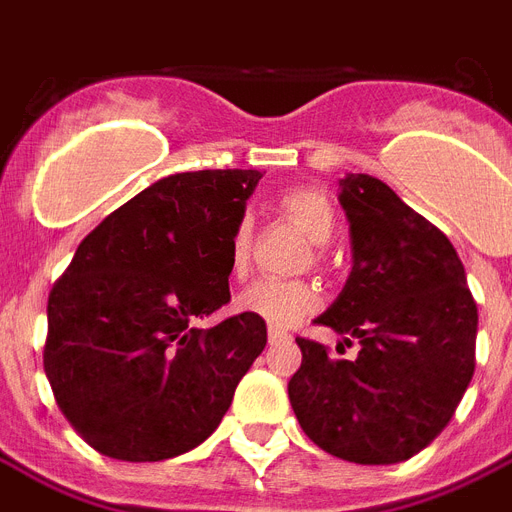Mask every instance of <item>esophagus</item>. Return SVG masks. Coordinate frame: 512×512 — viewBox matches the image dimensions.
Instances as JSON below:
<instances>
[{
	"instance_id": "1",
	"label": "esophagus",
	"mask_w": 512,
	"mask_h": 512,
	"mask_svg": "<svg viewBox=\"0 0 512 512\" xmlns=\"http://www.w3.org/2000/svg\"><path fill=\"white\" fill-rule=\"evenodd\" d=\"M268 340H271V345H276V342H287L289 335L279 327H268Z\"/></svg>"
}]
</instances>
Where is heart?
<instances>
[{"mask_svg": "<svg viewBox=\"0 0 512 512\" xmlns=\"http://www.w3.org/2000/svg\"><path fill=\"white\" fill-rule=\"evenodd\" d=\"M279 209L313 241L329 244L337 233V212L327 193L308 185H295L279 193ZM252 260V223L249 217H239L228 239V268L233 279H244ZM319 289L308 281H273L263 279L249 284L239 295V311L268 321L271 327H292L297 321L319 308Z\"/></svg>", "mask_w": 512, "mask_h": 512, "instance_id": "heart-1", "label": "heart"}]
</instances>
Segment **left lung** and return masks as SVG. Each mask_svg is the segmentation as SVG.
Here are the masks:
<instances>
[{
    "label": "left lung",
    "instance_id": "1",
    "mask_svg": "<svg viewBox=\"0 0 512 512\" xmlns=\"http://www.w3.org/2000/svg\"><path fill=\"white\" fill-rule=\"evenodd\" d=\"M340 185L353 271L316 324L361 348L348 361L297 337L303 364L289 401L319 449L393 465L425 449L457 412L476 372L478 308L457 249L436 225L377 177L348 175Z\"/></svg>",
    "mask_w": 512,
    "mask_h": 512
}]
</instances>
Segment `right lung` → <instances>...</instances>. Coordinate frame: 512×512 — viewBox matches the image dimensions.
I'll return each mask as SVG.
<instances>
[{
    "label": "right lung",
    "instance_id": "add662e5",
    "mask_svg": "<svg viewBox=\"0 0 512 512\" xmlns=\"http://www.w3.org/2000/svg\"><path fill=\"white\" fill-rule=\"evenodd\" d=\"M260 177H162L87 233L55 281L44 372L63 417L100 454L159 462L191 452L263 353L257 316L193 324L231 300L228 239Z\"/></svg>",
    "mask_w": 512,
    "mask_h": 512
}]
</instances>
